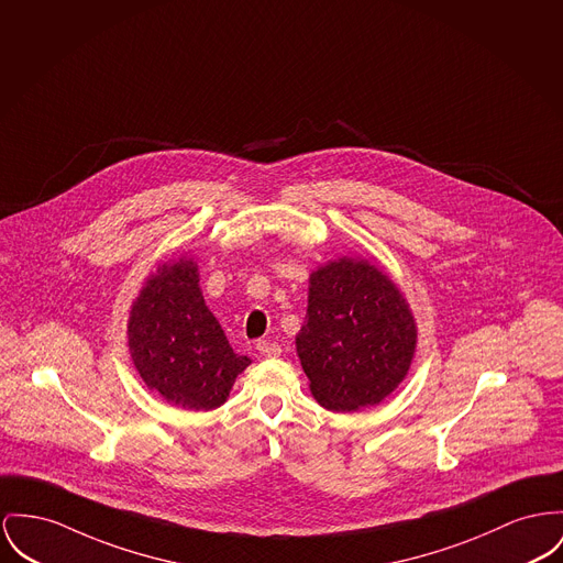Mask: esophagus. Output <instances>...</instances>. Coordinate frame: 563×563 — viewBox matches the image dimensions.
<instances>
[{
	"instance_id": "1",
	"label": "esophagus",
	"mask_w": 563,
	"mask_h": 563,
	"mask_svg": "<svg viewBox=\"0 0 563 563\" xmlns=\"http://www.w3.org/2000/svg\"><path fill=\"white\" fill-rule=\"evenodd\" d=\"M258 352L263 354V356H279L282 354V345L279 343H275V341H268V339H263V341H258Z\"/></svg>"
}]
</instances>
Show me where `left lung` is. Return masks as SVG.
Instances as JSON below:
<instances>
[{"label": "left lung", "mask_w": 563, "mask_h": 563, "mask_svg": "<svg viewBox=\"0 0 563 563\" xmlns=\"http://www.w3.org/2000/svg\"><path fill=\"white\" fill-rule=\"evenodd\" d=\"M413 347L406 299L374 264L339 258L311 273L297 352L322 408L354 412L379 404L408 374Z\"/></svg>", "instance_id": "obj_1"}]
</instances>
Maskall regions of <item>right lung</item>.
Here are the masks:
<instances>
[{"label":"right lung","mask_w":563,"mask_h":563,"mask_svg":"<svg viewBox=\"0 0 563 563\" xmlns=\"http://www.w3.org/2000/svg\"><path fill=\"white\" fill-rule=\"evenodd\" d=\"M128 343L150 390L186 410H216L247 365L232 352L198 288L194 261L164 264L134 300Z\"/></svg>","instance_id":"1"}]
</instances>
